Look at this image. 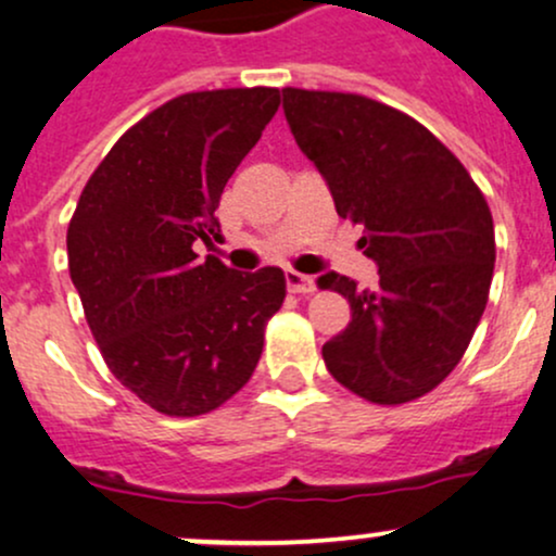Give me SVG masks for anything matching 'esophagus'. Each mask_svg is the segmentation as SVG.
Masks as SVG:
<instances>
[{
	"label": "esophagus",
	"instance_id": "obj_1",
	"mask_svg": "<svg viewBox=\"0 0 556 556\" xmlns=\"http://www.w3.org/2000/svg\"><path fill=\"white\" fill-rule=\"evenodd\" d=\"M285 282H288L290 292H301V295H311V292L316 290L314 279L306 277V274L295 271V268H288V271H285Z\"/></svg>",
	"mask_w": 556,
	"mask_h": 556
}]
</instances>
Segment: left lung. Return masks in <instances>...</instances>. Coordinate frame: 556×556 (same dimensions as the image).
<instances>
[{"mask_svg":"<svg viewBox=\"0 0 556 556\" xmlns=\"http://www.w3.org/2000/svg\"><path fill=\"white\" fill-rule=\"evenodd\" d=\"M298 148L314 161L340 218L380 271L375 290L329 271L321 290L351 303L327 340L329 375L380 406L441 386L465 356L496 261L483 192L435 134L401 110L351 91L282 89Z\"/></svg>","mask_w":556,"mask_h":556,"instance_id":"8db88e82","label":"left lung"}]
</instances>
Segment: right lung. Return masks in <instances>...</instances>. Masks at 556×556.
Here are the masks:
<instances>
[{
    "mask_svg": "<svg viewBox=\"0 0 556 556\" xmlns=\"http://www.w3.org/2000/svg\"><path fill=\"white\" fill-rule=\"evenodd\" d=\"M279 89L189 91L110 148L68 224V271L115 380L166 417H200L253 375L282 268L198 258L224 187L279 108Z\"/></svg>",
    "mask_w": 556,
    "mask_h": 556,
    "instance_id": "1",
    "label": "right lung"
}]
</instances>
